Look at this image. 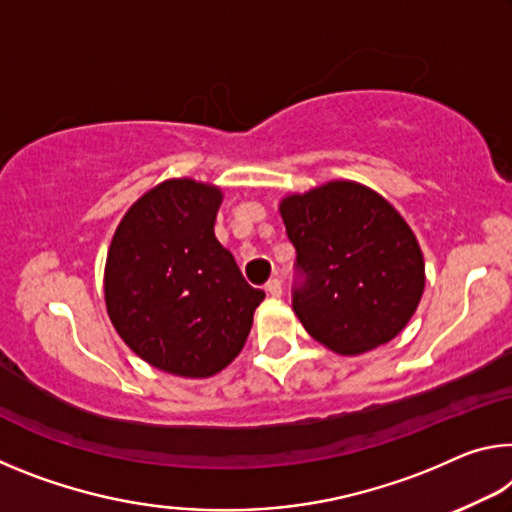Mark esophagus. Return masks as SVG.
Returning a JSON list of instances; mask_svg holds the SVG:
<instances>
[{
	"mask_svg": "<svg viewBox=\"0 0 512 512\" xmlns=\"http://www.w3.org/2000/svg\"><path fill=\"white\" fill-rule=\"evenodd\" d=\"M266 291H269V296L280 298L282 296V282L278 278L269 280V282H266Z\"/></svg>",
	"mask_w": 512,
	"mask_h": 512,
	"instance_id": "esophagus-1",
	"label": "esophagus"
}]
</instances>
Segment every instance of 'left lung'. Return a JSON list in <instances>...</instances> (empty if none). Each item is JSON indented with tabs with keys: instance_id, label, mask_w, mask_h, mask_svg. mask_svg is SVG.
<instances>
[{
	"instance_id": "1",
	"label": "left lung",
	"mask_w": 512,
	"mask_h": 512,
	"mask_svg": "<svg viewBox=\"0 0 512 512\" xmlns=\"http://www.w3.org/2000/svg\"><path fill=\"white\" fill-rule=\"evenodd\" d=\"M296 248L291 305L310 335L342 355L387 344L424 294V257L389 202L358 182H328L280 202Z\"/></svg>"
}]
</instances>
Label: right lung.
<instances>
[{
	"instance_id": "right-lung-1",
	"label": "right lung",
	"mask_w": 512,
	"mask_h": 512,
	"mask_svg": "<svg viewBox=\"0 0 512 512\" xmlns=\"http://www.w3.org/2000/svg\"><path fill=\"white\" fill-rule=\"evenodd\" d=\"M221 200L212 184L166 180L129 207L111 239L104 300L113 328L139 358L175 376L225 369L266 296L216 239Z\"/></svg>"
}]
</instances>
